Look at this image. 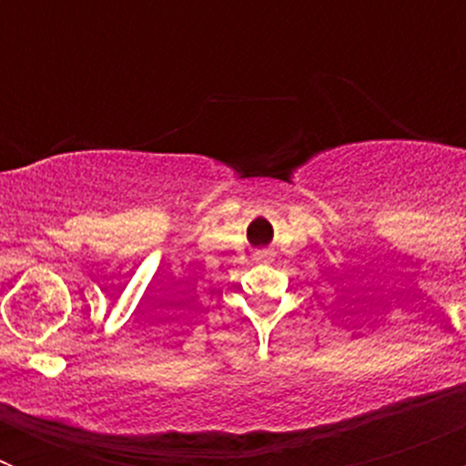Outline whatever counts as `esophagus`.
Returning a JSON list of instances; mask_svg holds the SVG:
<instances>
[{
	"label": "esophagus",
	"instance_id": "obj_1",
	"mask_svg": "<svg viewBox=\"0 0 466 466\" xmlns=\"http://www.w3.org/2000/svg\"><path fill=\"white\" fill-rule=\"evenodd\" d=\"M275 252H270V249H258V252H254V261L257 263H268L273 261Z\"/></svg>",
	"mask_w": 466,
	"mask_h": 466
}]
</instances>
